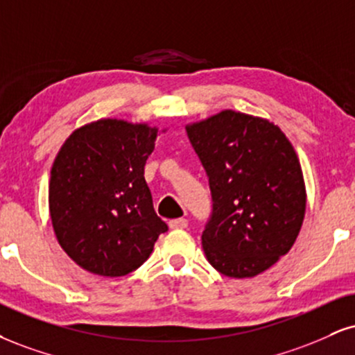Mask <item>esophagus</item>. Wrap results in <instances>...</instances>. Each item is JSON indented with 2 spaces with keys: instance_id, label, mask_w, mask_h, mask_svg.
Instances as JSON below:
<instances>
[{
  "instance_id": "34e87169",
  "label": "esophagus",
  "mask_w": 355,
  "mask_h": 355,
  "mask_svg": "<svg viewBox=\"0 0 355 355\" xmlns=\"http://www.w3.org/2000/svg\"><path fill=\"white\" fill-rule=\"evenodd\" d=\"M170 228L172 230H183L189 226V220L187 218H175V220H170Z\"/></svg>"
}]
</instances>
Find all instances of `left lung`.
Segmentation results:
<instances>
[{
    "instance_id": "left-lung-1",
    "label": "left lung",
    "mask_w": 355,
    "mask_h": 355,
    "mask_svg": "<svg viewBox=\"0 0 355 355\" xmlns=\"http://www.w3.org/2000/svg\"><path fill=\"white\" fill-rule=\"evenodd\" d=\"M208 175L213 210L202 234L207 259L230 277H253L291 250L306 213L300 159L275 123L221 110L187 125Z\"/></svg>"
}]
</instances>
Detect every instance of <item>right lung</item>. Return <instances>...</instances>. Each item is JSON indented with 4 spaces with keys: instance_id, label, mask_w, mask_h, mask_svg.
<instances>
[{
    "instance_id": "obj_1",
    "label": "right lung",
    "mask_w": 355,
    "mask_h": 355,
    "mask_svg": "<svg viewBox=\"0 0 355 355\" xmlns=\"http://www.w3.org/2000/svg\"><path fill=\"white\" fill-rule=\"evenodd\" d=\"M157 127L101 119L67 137L51 168L49 213L59 245L85 271L125 276L168 230L144 177Z\"/></svg>"
}]
</instances>
